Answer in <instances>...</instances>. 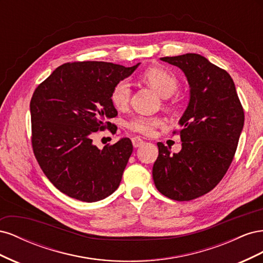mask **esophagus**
Returning <instances> with one entry per match:
<instances>
[{"label":"esophagus","mask_w":263,"mask_h":263,"mask_svg":"<svg viewBox=\"0 0 263 263\" xmlns=\"http://www.w3.org/2000/svg\"><path fill=\"white\" fill-rule=\"evenodd\" d=\"M132 142H133V146H134L135 148H138V147H140L141 145H144L145 140L142 139V138H140V137H134V138H132Z\"/></svg>","instance_id":"1"}]
</instances>
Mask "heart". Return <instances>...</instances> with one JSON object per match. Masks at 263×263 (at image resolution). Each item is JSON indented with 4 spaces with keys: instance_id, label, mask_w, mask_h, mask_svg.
I'll return each instance as SVG.
<instances>
[{
    "instance_id": "1",
    "label": "heart",
    "mask_w": 263,
    "mask_h": 263,
    "mask_svg": "<svg viewBox=\"0 0 263 263\" xmlns=\"http://www.w3.org/2000/svg\"><path fill=\"white\" fill-rule=\"evenodd\" d=\"M141 80L149 84L163 98L171 97L178 87V78L161 67H151L141 74ZM132 97V85L128 80H121L115 84L110 93V102L118 110H125L129 105ZM164 124L163 118L160 116H133L126 126L134 133L150 136L155 130Z\"/></svg>"
}]
</instances>
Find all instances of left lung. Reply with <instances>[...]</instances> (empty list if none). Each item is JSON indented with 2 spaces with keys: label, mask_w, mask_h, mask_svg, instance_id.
<instances>
[{
  "label": "left lung",
  "mask_w": 263,
  "mask_h": 263,
  "mask_svg": "<svg viewBox=\"0 0 263 263\" xmlns=\"http://www.w3.org/2000/svg\"><path fill=\"white\" fill-rule=\"evenodd\" d=\"M161 60L184 72L190 101L179 121L182 149L171 154L158 142L153 178L164 196L191 201L209 193L224 178L243 128V108L232 77L203 55L185 53Z\"/></svg>",
  "instance_id": "8db88e82"
}]
</instances>
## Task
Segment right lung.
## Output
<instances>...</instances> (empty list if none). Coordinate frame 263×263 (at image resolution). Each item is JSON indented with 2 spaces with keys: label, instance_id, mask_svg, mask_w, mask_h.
<instances>
[{
  "label": "right lung",
  "instance_id": "1",
  "mask_svg": "<svg viewBox=\"0 0 263 263\" xmlns=\"http://www.w3.org/2000/svg\"><path fill=\"white\" fill-rule=\"evenodd\" d=\"M136 66L104 61L65 63L39 84L30 100L31 145L42 170L60 192L98 202L119 186L133 153L129 138L99 149L93 135L117 115L110 93Z\"/></svg>",
  "mask_w": 263,
  "mask_h": 263
}]
</instances>
